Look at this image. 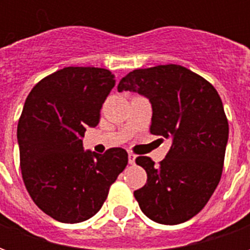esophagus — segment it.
Listing matches in <instances>:
<instances>
[{"mask_svg": "<svg viewBox=\"0 0 250 250\" xmlns=\"http://www.w3.org/2000/svg\"><path fill=\"white\" fill-rule=\"evenodd\" d=\"M135 155H134L132 152H130V154H128V163H130V165H134V163H135Z\"/></svg>", "mask_w": 250, "mask_h": 250, "instance_id": "obj_1", "label": "esophagus"}]
</instances>
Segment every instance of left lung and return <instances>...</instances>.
<instances>
[{
    "instance_id": "obj_1",
    "label": "left lung",
    "mask_w": 250,
    "mask_h": 250,
    "mask_svg": "<svg viewBox=\"0 0 250 250\" xmlns=\"http://www.w3.org/2000/svg\"><path fill=\"white\" fill-rule=\"evenodd\" d=\"M118 91L146 96L152 105L150 132L171 138L166 158L155 165L138 157L147 182L134 197L142 211L158 224L177 225L198 214L220 184L229 125L215 88L177 64L135 69Z\"/></svg>"
}]
</instances>
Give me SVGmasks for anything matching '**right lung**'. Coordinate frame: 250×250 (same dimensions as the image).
Wrapping results in <instances>:
<instances>
[{"mask_svg": "<svg viewBox=\"0 0 250 250\" xmlns=\"http://www.w3.org/2000/svg\"><path fill=\"white\" fill-rule=\"evenodd\" d=\"M115 76L104 68L66 66L44 77L25 100L17 127L25 188L39 208L65 224L98 213L128 163L125 148L84 151L87 127L98 125Z\"/></svg>", "mask_w": 250, "mask_h": 250, "instance_id": "obj_1", "label": "right lung"}]
</instances>
